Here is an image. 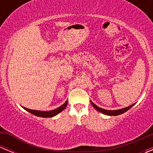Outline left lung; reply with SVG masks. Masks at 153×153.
Returning <instances> with one entry per match:
<instances>
[{
  "label": "left lung",
  "mask_w": 153,
  "mask_h": 153,
  "mask_svg": "<svg viewBox=\"0 0 153 153\" xmlns=\"http://www.w3.org/2000/svg\"><path fill=\"white\" fill-rule=\"evenodd\" d=\"M91 104H92V105L93 106V107L95 108L96 110H98V112H101V113H103V114H105V115H121V114H123L124 112H126V111H127L128 109H130L132 106H134V104H132V105L127 106V107L123 108V109H118V110H106V109H102V108L98 107V106L95 105V104H94V103H92V101H91Z\"/></svg>",
  "instance_id": "8db88e82"
}]
</instances>
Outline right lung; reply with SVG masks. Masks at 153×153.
<instances>
[{
  "label": "right lung",
  "instance_id": "right-lung-1",
  "mask_svg": "<svg viewBox=\"0 0 153 153\" xmlns=\"http://www.w3.org/2000/svg\"><path fill=\"white\" fill-rule=\"evenodd\" d=\"M67 101L62 106H61L60 107L57 108L56 109H54V110L52 111H39V110H33V109H27V108L24 107V109H26L27 111L30 112V113L33 114V115H36V116H40V117H43V118H49V117H53L55 115H58V113L61 112V111L64 110V109L66 108V106L67 105Z\"/></svg>",
  "mask_w": 153,
  "mask_h": 153
}]
</instances>
